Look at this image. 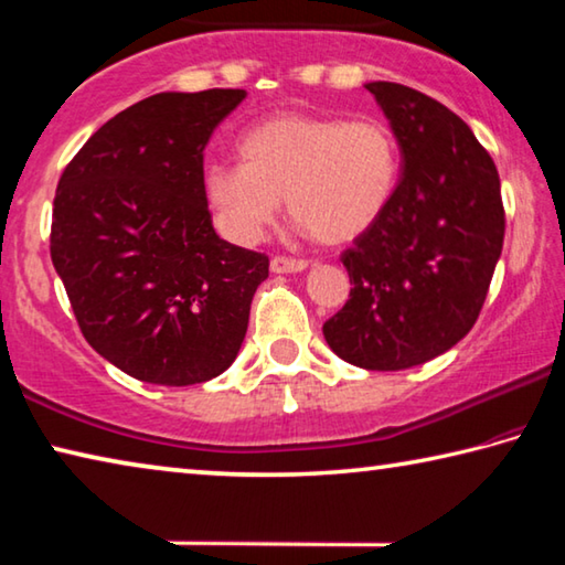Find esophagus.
Segmentation results:
<instances>
[{"mask_svg":"<svg viewBox=\"0 0 565 565\" xmlns=\"http://www.w3.org/2000/svg\"><path fill=\"white\" fill-rule=\"evenodd\" d=\"M309 262L303 259H289V256H274L271 259V271L274 274H299L303 271Z\"/></svg>","mask_w":565,"mask_h":565,"instance_id":"obj_1","label":"esophagus"}]
</instances>
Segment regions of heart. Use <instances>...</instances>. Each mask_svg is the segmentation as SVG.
<instances>
[{
	"label": "heart",
	"instance_id": "b5f03b06",
	"mask_svg": "<svg viewBox=\"0 0 565 565\" xmlns=\"http://www.w3.org/2000/svg\"><path fill=\"white\" fill-rule=\"evenodd\" d=\"M242 161L209 159L206 204L222 234L259 244L281 212L323 244L366 234L391 204L401 177L398 141L386 121L281 111L238 137Z\"/></svg>",
	"mask_w": 565,
	"mask_h": 565
}]
</instances>
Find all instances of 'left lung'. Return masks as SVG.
Wrapping results in <instances>:
<instances>
[{
    "label": "left lung",
    "mask_w": 565,
    "mask_h": 565,
    "mask_svg": "<svg viewBox=\"0 0 565 565\" xmlns=\"http://www.w3.org/2000/svg\"><path fill=\"white\" fill-rule=\"evenodd\" d=\"M401 151L384 216L341 256L351 299L323 323L339 359L401 371L441 356L478 319L503 248L501 181L468 124L394 82L363 84Z\"/></svg>",
    "instance_id": "1"
}]
</instances>
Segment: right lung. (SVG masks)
Returning <instances> with one entry per match:
<instances>
[{"instance_id": "1", "label": "right lung", "mask_w": 565, "mask_h": 565, "mask_svg": "<svg viewBox=\"0 0 565 565\" xmlns=\"http://www.w3.org/2000/svg\"><path fill=\"white\" fill-rule=\"evenodd\" d=\"M244 89L161 92L92 134L54 196L52 264L89 347L147 384L232 366L269 256L218 238L204 149Z\"/></svg>"}]
</instances>
